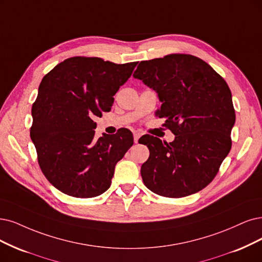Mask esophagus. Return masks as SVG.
Listing matches in <instances>:
<instances>
[{"mask_svg":"<svg viewBox=\"0 0 262 262\" xmlns=\"http://www.w3.org/2000/svg\"><path fill=\"white\" fill-rule=\"evenodd\" d=\"M140 136H141L140 133H138V132H135V133H134V141H135V143L138 142Z\"/></svg>","mask_w":262,"mask_h":262,"instance_id":"obj_1","label":"esophagus"}]
</instances>
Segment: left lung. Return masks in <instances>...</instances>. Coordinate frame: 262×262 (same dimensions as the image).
Returning <instances> with one entry per match:
<instances>
[{"label":"left lung","mask_w":262,"mask_h":262,"mask_svg":"<svg viewBox=\"0 0 262 262\" xmlns=\"http://www.w3.org/2000/svg\"><path fill=\"white\" fill-rule=\"evenodd\" d=\"M133 76L158 93L159 118L175 135L167 143L144 135L150 157L144 186L159 195L183 198L204 189L231 150L235 111L227 82L200 58L171 54L141 61Z\"/></svg>","instance_id":"1"}]
</instances>
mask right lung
I'll use <instances>...</instances> for the list:
<instances>
[{"mask_svg": "<svg viewBox=\"0 0 262 262\" xmlns=\"http://www.w3.org/2000/svg\"><path fill=\"white\" fill-rule=\"evenodd\" d=\"M137 63L72 57L43 77L30 137L44 176L64 194L87 199L110 188L116 163L133 146V134L121 128L96 139L94 118L111 110L113 96Z\"/></svg>", "mask_w": 262, "mask_h": 262, "instance_id": "1", "label": "right lung"}]
</instances>
